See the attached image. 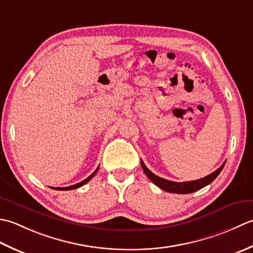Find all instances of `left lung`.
<instances>
[{"mask_svg":"<svg viewBox=\"0 0 253 253\" xmlns=\"http://www.w3.org/2000/svg\"><path fill=\"white\" fill-rule=\"evenodd\" d=\"M225 164H226V162L223 165H221V166L217 170H215L214 172H212L211 174H209V176H206L202 179L194 180V181L174 182V181H170V180H166V179L156 176L155 173H153L151 170H149L145 166V164H144L143 161L141 159V166L144 170V172H145V174L148 177V179L151 180V181L154 184H156L158 188H161L162 190H165V191H167V192L180 193V194L192 193V192L198 191V190H200V189L204 188L205 185L210 184L220 173V171L223 170V168L225 166Z\"/></svg>","mask_w":253,"mask_h":253,"instance_id":"left-lung-1","label":"left lung"}]
</instances>
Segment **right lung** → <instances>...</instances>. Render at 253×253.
<instances>
[{
  "label": "right lung",
  "instance_id": "add662e5",
  "mask_svg": "<svg viewBox=\"0 0 253 253\" xmlns=\"http://www.w3.org/2000/svg\"><path fill=\"white\" fill-rule=\"evenodd\" d=\"M98 169H99V167H98L94 172H92L90 176L88 177V178H86L85 180H83V181H81V182H79V183H76V184H74V185H70V187H65V188H52V189H55V190H73V189H77V188H80V187H82V185H84V184H86L87 182L89 181V180L95 176V173L98 171Z\"/></svg>",
  "mask_w": 253,
  "mask_h": 253
}]
</instances>
